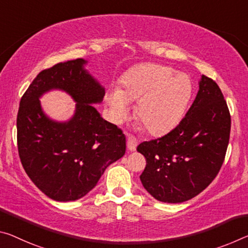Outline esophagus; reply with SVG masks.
I'll use <instances>...</instances> for the list:
<instances>
[{
  "mask_svg": "<svg viewBox=\"0 0 248 248\" xmlns=\"http://www.w3.org/2000/svg\"><path fill=\"white\" fill-rule=\"evenodd\" d=\"M137 145H138V140L135 137H129L128 138V149L129 151H136Z\"/></svg>",
  "mask_w": 248,
  "mask_h": 248,
  "instance_id": "34e87169",
  "label": "esophagus"
}]
</instances>
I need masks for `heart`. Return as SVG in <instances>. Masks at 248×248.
Segmentation results:
<instances>
[{"label":"heart","instance_id":"1","mask_svg":"<svg viewBox=\"0 0 248 248\" xmlns=\"http://www.w3.org/2000/svg\"><path fill=\"white\" fill-rule=\"evenodd\" d=\"M192 95L190 78L159 64H145L121 79V89L111 88L106 95L113 123H123L130 115V101H138L137 116L153 136L164 135L183 116Z\"/></svg>","mask_w":248,"mask_h":248}]
</instances>
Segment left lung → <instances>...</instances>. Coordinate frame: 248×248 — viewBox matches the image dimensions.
<instances>
[{
  "label": "left lung",
  "instance_id": "left-lung-1",
  "mask_svg": "<svg viewBox=\"0 0 248 248\" xmlns=\"http://www.w3.org/2000/svg\"><path fill=\"white\" fill-rule=\"evenodd\" d=\"M230 131L231 116L221 89L202 75L198 95L181 123L137 148L147 159L140 175L143 187L164 203L186 202L201 193L222 167Z\"/></svg>",
  "mask_w": 248,
  "mask_h": 248
}]
</instances>
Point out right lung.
I'll use <instances>...</instances> for the list:
<instances>
[{"instance_id": "add662e5", "label": "right lung", "mask_w": 248, "mask_h": 248, "mask_svg": "<svg viewBox=\"0 0 248 248\" xmlns=\"http://www.w3.org/2000/svg\"><path fill=\"white\" fill-rule=\"evenodd\" d=\"M86 65L77 58L42 70L19 103V159L35 186L55 201L81 199L125 153L123 131L92 106L103 101L105 88ZM52 90L65 91L77 103L68 121H54L42 110L39 98Z\"/></svg>"}]
</instances>
